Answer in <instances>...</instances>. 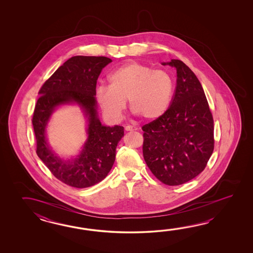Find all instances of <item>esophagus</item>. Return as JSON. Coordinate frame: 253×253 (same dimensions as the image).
<instances>
[{"label":"esophagus","mask_w":253,"mask_h":253,"mask_svg":"<svg viewBox=\"0 0 253 253\" xmlns=\"http://www.w3.org/2000/svg\"><path fill=\"white\" fill-rule=\"evenodd\" d=\"M125 129H126V131H134V130H136V127L128 125V126H126Z\"/></svg>","instance_id":"1"}]
</instances>
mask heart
<instances>
[{
  "label": "heart",
  "instance_id": "obj_1",
  "mask_svg": "<svg viewBox=\"0 0 253 253\" xmlns=\"http://www.w3.org/2000/svg\"><path fill=\"white\" fill-rule=\"evenodd\" d=\"M108 81V86H98L96 96L105 113L113 119L122 116L126 99L130 110L147 120L161 118L172 100L173 82L166 70L129 61L115 69Z\"/></svg>",
  "mask_w": 253,
  "mask_h": 253
}]
</instances>
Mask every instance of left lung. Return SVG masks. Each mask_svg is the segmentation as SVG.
I'll use <instances>...</instances> for the list:
<instances>
[{
    "label": "left lung",
    "mask_w": 253,
    "mask_h": 253,
    "mask_svg": "<svg viewBox=\"0 0 253 253\" xmlns=\"http://www.w3.org/2000/svg\"><path fill=\"white\" fill-rule=\"evenodd\" d=\"M177 80L170 107L142 126L143 156L162 183L180 185L205 170L214 149L213 118L199 80L182 60L168 63Z\"/></svg>",
    "instance_id": "left-lung-1"
}]
</instances>
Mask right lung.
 Wrapping results in <instances>:
<instances>
[{"label":"right lung","mask_w":253,"mask_h":253,"mask_svg":"<svg viewBox=\"0 0 253 253\" xmlns=\"http://www.w3.org/2000/svg\"><path fill=\"white\" fill-rule=\"evenodd\" d=\"M112 59L107 57L74 56L44 82L35 105L33 122L36 153L55 177L76 187L86 188L101 182L113 167L116 148L124 136V127L103 126L96 111V86L103 68ZM77 102L89 116V137L84 149L74 162L54 155L44 138V127L53 109L66 102Z\"/></svg>","instance_id":"obj_1"}]
</instances>
